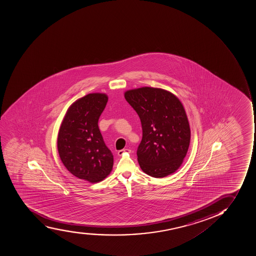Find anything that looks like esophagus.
I'll use <instances>...</instances> for the list:
<instances>
[{
	"instance_id": "1",
	"label": "esophagus",
	"mask_w": 256,
	"mask_h": 256,
	"mask_svg": "<svg viewBox=\"0 0 256 256\" xmlns=\"http://www.w3.org/2000/svg\"><path fill=\"white\" fill-rule=\"evenodd\" d=\"M132 152V150H128V148H124V150H119L118 152V154L119 156H122V155H124V154H130Z\"/></svg>"
}]
</instances>
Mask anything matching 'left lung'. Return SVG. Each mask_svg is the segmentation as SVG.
<instances>
[{"label": "left lung", "instance_id": "8db88e82", "mask_svg": "<svg viewBox=\"0 0 256 256\" xmlns=\"http://www.w3.org/2000/svg\"><path fill=\"white\" fill-rule=\"evenodd\" d=\"M124 96L142 124L143 137L137 150L140 168L155 178L175 172L186 156L190 141L182 102L172 92L159 88L127 90Z\"/></svg>", "mask_w": 256, "mask_h": 256}]
</instances>
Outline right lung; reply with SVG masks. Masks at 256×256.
Listing matches in <instances>:
<instances>
[{"label": "right lung", "instance_id": "1", "mask_svg": "<svg viewBox=\"0 0 256 256\" xmlns=\"http://www.w3.org/2000/svg\"><path fill=\"white\" fill-rule=\"evenodd\" d=\"M108 100V95L101 92L77 99L58 132V154L63 165L72 175L91 183L104 180L112 170L113 155L98 124Z\"/></svg>", "mask_w": 256, "mask_h": 256}]
</instances>
